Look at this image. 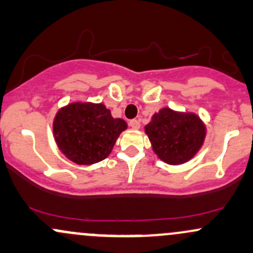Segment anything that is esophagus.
<instances>
[{
	"label": "esophagus",
	"instance_id": "obj_1",
	"mask_svg": "<svg viewBox=\"0 0 253 253\" xmlns=\"http://www.w3.org/2000/svg\"><path fill=\"white\" fill-rule=\"evenodd\" d=\"M129 126H131L133 129H139V128H140L139 121L135 120V119H133V120L129 121Z\"/></svg>",
	"mask_w": 253,
	"mask_h": 253
}]
</instances>
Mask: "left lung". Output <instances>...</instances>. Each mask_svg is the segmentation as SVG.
I'll list each match as a JSON object with an SVG mask.
<instances>
[{"instance_id":"1","label":"left lung","mask_w":253,"mask_h":253,"mask_svg":"<svg viewBox=\"0 0 253 253\" xmlns=\"http://www.w3.org/2000/svg\"><path fill=\"white\" fill-rule=\"evenodd\" d=\"M152 150L168 165H182L192 158L203 145L207 127L193 113L174 112L162 108L145 126Z\"/></svg>"}]
</instances>
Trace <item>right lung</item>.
Wrapping results in <instances>:
<instances>
[{
  "label": "right lung",
  "mask_w": 253,
  "mask_h": 253,
  "mask_svg": "<svg viewBox=\"0 0 253 253\" xmlns=\"http://www.w3.org/2000/svg\"><path fill=\"white\" fill-rule=\"evenodd\" d=\"M126 128V121L114 119L104 104L91 102H74L61 108L52 124L61 152L72 162L84 166L109 156Z\"/></svg>",
  "instance_id": "obj_1"
}]
</instances>
